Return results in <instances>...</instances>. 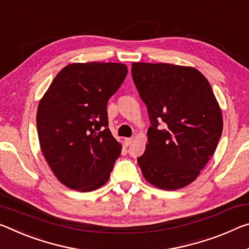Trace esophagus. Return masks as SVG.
I'll use <instances>...</instances> for the list:
<instances>
[{
  "instance_id": "obj_1",
  "label": "esophagus",
  "mask_w": 249,
  "mask_h": 249,
  "mask_svg": "<svg viewBox=\"0 0 249 249\" xmlns=\"http://www.w3.org/2000/svg\"><path fill=\"white\" fill-rule=\"evenodd\" d=\"M124 143H125L126 146H129V145H131V144L133 143V139H125Z\"/></svg>"
}]
</instances>
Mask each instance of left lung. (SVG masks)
Wrapping results in <instances>:
<instances>
[{"instance_id": "left-lung-1", "label": "left lung", "mask_w": 249, "mask_h": 249, "mask_svg": "<svg viewBox=\"0 0 249 249\" xmlns=\"http://www.w3.org/2000/svg\"><path fill=\"white\" fill-rule=\"evenodd\" d=\"M132 77L151 126L137 159L145 179L175 191L194 181L223 132L222 110L210 82L196 69L167 63H133Z\"/></svg>"}]
</instances>
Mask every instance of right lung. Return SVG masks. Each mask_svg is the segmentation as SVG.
Returning <instances> with one entry per match:
<instances>
[{"mask_svg": "<svg viewBox=\"0 0 249 249\" xmlns=\"http://www.w3.org/2000/svg\"><path fill=\"white\" fill-rule=\"evenodd\" d=\"M120 63H74L58 73L39 101V145L57 179L90 192L109 178L122 146L108 128L107 102L127 75Z\"/></svg>", "mask_w": 249, "mask_h": 249, "instance_id": "1", "label": "right lung"}]
</instances>
